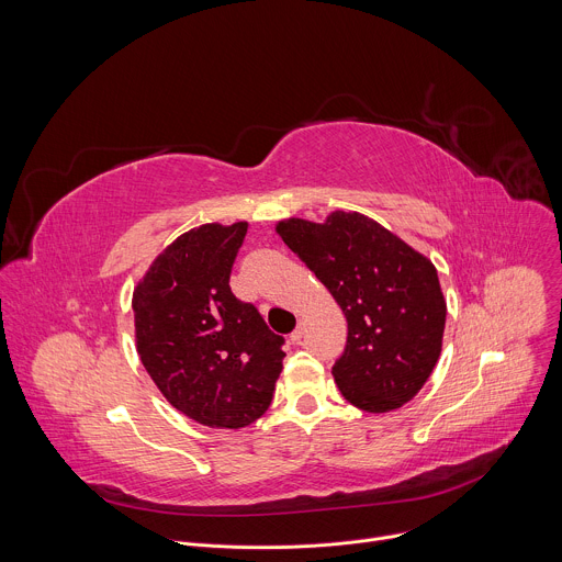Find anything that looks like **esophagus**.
I'll list each match as a JSON object with an SVG mask.
<instances>
[{
    "label": "esophagus",
    "mask_w": 562,
    "mask_h": 562,
    "mask_svg": "<svg viewBox=\"0 0 562 562\" xmlns=\"http://www.w3.org/2000/svg\"><path fill=\"white\" fill-rule=\"evenodd\" d=\"M302 336H304V323H297V327H295V331L291 334V342L293 345H300V340H302Z\"/></svg>",
    "instance_id": "esophagus-1"
}]
</instances>
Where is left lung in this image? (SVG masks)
I'll return each instance as SVG.
<instances>
[{"instance_id":"obj_1","label":"left lung","mask_w":562,"mask_h":562,"mask_svg":"<svg viewBox=\"0 0 562 562\" xmlns=\"http://www.w3.org/2000/svg\"><path fill=\"white\" fill-rule=\"evenodd\" d=\"M276 233L347 317V347L331 369L345 400L369 414L409 403L442 351L447 302L431 260L358 211L289 217Z\"/></svg>"}]
</instances>
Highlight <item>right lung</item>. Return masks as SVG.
Returning a JSON list of instances; mask_svg holds the SVG:
<instances>
[{
    "label": "right lung",
    "instance_id": "right-lung-1",
    "mask_svg": "<svg viewBox=\"0 0 562 562\" xmlns=\"http://www.w3.org/2000/svg\"><path fill=\"white\" fill-rule=\"evenodd\" d=\"M245 235L247 222L191 228L133 289L144 369L178 412L211 429H243L265 416L282 371V336L228 286Z\"/></svg>",
    "mask_w": 562,
    "mask_h": 562
}]
</instances>
